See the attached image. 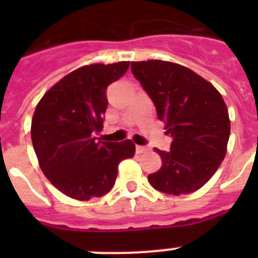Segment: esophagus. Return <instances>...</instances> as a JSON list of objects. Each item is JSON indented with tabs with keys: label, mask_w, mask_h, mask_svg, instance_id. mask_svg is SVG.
I'll return each mask as SVG.
<instances>
[{
	"label": "esophagus",
	"mask_w": 258,
	"mask_h": 258,
	"mask_svg": "<svg viewBox=\"0 0 258 258\" xmlns=\"http://www.w3.org/2000/svg\"><path fill=\"white\" fill-rule=\"evenodd\" d=\"M149 150L147 147H143V146H137V154H145L147 153Z\"/></svg>",
	"instance_id": "obj_1"
}]
</instances>
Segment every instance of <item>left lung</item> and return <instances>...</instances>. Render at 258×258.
<instances>
[{
    "label": "left lung",
    "instance_id": "8db88e82",
    "mask_svg": "<svg viewBox=\"0 0 258 258\" xmlns=\"http://www.w3.org/2000/svg\"><path fill=\"white\" fill-rule=\"evenodd\" d=\"M131 71L172 137L169 153L155 149L162 167L150 174V184L171 196L197 191L226 155L230 120L224 99L212 83L176 62L133 61Z\"/></svg>",
    "mask_w": 258,
    "mask_h": 258
}]
</instances>
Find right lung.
Listing matches in <instances>:
<instances>
[{
    "label": "right lung",
    "instance_id": "1",
    "mask_svg": "<svg viewBox=\"0 0 258 258\" xmlns=\"http://www.w3.org/2000/svg\"><path fill=\"white\" fill-rule=\"evenodd\" d=\"M130 61L80 67L50 87L32 117V143L44 175L79 201L103 197L115 184L117 166L135 155L133 141L96 142L107 108L105 88Z\"/></svg>",
    "mask_w": 258,
    "mask_h": 258
}]
</instances>
